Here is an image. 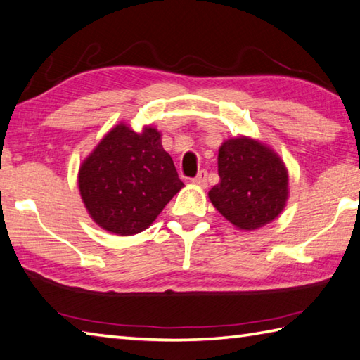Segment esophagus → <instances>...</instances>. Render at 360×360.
Returning <instances> with one entry per match:
<instances>
[{"label":"esophagus","instance_id":"1","mask_svg":"<svg viewBox=\"0 0 360 360\" xmlns=\"http://www.w3.org/2000/svg\"><path fill=\"white\" fill-rule=\"evenodd\" d=\"M193 184L207 188V170H199L198 175L193 179Z\"/></svg>","mask_w":360,"mask_h":360}]
</instances>
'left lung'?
Segmentation results:
<instances>
[{"mask_svg": "<svg viewBox=\"0 0 360 360\" xmlns=\"http://www.w3.org/2000/svg\"><path fill=\"white\" fill-rule=\"evenodd\" d=\"M218 175L209 198L236 228L259 229L285 209L288 170L266 143L247 136L228 139L218 150Z\"/></svg>", "mask_w": 360, "mask_h": 360, "instance_id": "left-lung-1", "label": "left lung"}]
</instances>
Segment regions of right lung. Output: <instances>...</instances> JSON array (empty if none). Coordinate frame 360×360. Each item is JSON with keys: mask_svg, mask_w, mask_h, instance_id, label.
Segmentation results:
<instances>
[{"mask_svg": "<svg viewBox=\"0 0 360 360\" xmlns=\"http://www.w3.org/2000/svg\"><path fill=\"white\" fill-rule=\"evenodd\" d=\"M79 191L99 228L134 236L148 228L181 188L174 161L161 143V132H142L124 123L103 137L79 169Z\"/></svg>", "mask_w": 360, "mask_h": 360, "instance_id": "right-lung-1", "label": "right lung"}]
</instances>
